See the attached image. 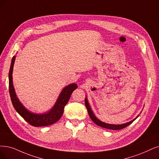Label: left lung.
Wrapping results in <instances>:
<instances>
[{"label": "left lung", "instance_id": "1", "mask_svg": "<svg viewBox=\"0 0 159 159\" xmlns=\"http://www.w3.org/2000/svg\"><path fill=\"white\" fill-rule=\"evenodd\" d=\"M85 105L86 107V109H87V111H88V113H89V115L90 117V119L92 120V121L95 123V124H96L97 125L101 126L102 128H107V129H111V130H120V129H122V128H126V126H128V125H130L131 123H132L135 120H136V119H134L133 120H131L130 122H127L126 123V124H123V125H109V124H107V123H105V122H103L102 121H100L99 120H98L96 117L95 116V115H93V112L91 110V108L90 107V105L89 104V102H88V100L87 99L85 98Z\"/></svg>", "mask_w": 159, "mask_h": 159}]
</instances>
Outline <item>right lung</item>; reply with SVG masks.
I'll use <instances>...</instances> for the list:
<instances>
[{
  "instance_id": "add662e5",
  "label": "right lung",
  "mask_w": 159,
  "mask_h": 159,
  "mask_svg": "<svg viewBox=\"0 0 159 159\" xmlns=\"http://www.w3.org/2000/svg\"><path fill=\"white\" fill-rule=\"evenodd\" d=\"M16 56L12 57L9 70V92L11 101L16 111L29 124L33 126H45L51 125L60 119L63 113L64 107L67 103L72 92L77 89V84H71L66 86L61 92L57 100L49 112L43 115L31 113L23 106L19 99L16 97L12 82V70Z\"/></svg>"
}]
</instances>
